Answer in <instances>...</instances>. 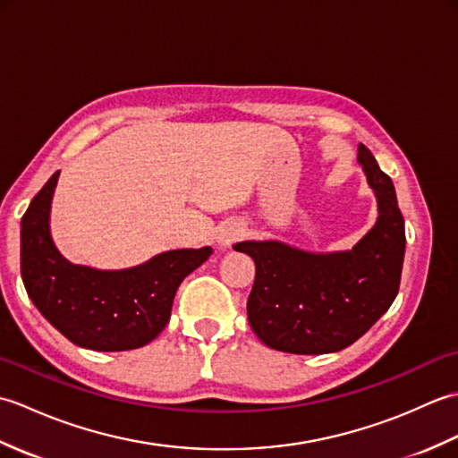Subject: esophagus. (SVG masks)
Segmentation results:
<instances>
[{
	"label": "esophagus",
	"mask_w": 458,
	"mask_h": 458,
	"mask_svg": "<svg viewBox=\"0 0 458 458\" xmlns=\"http://www.w3.org/2000/svg\"><path fill=\"white\" fill-rule=\"evenodd\" d=\"M242 236H244V226H242V224H238V222H228V224H224L222 230H220L218 244L220 246H232Z\"/></svg>",
	"instance_id": "34e87169"
}]
</instances>
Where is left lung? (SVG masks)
<instances>
[{"mask_svg": "<svg viewBox=\"0 0 458 458\" xmlns=\"http://www.w3.org/2000/svg\"><path fill=\"white\" fill-rule=\"evenodd\" d=\"M358 163L376 192L377 220L352 250L315 254L277 240L234 246L256 264L248 320L269 348L289 354L338 352L394 303L405 254L403 216L392 179L362 143Z\"/></svg>", "mask_w": 458, "mask_h": 458, "instance_id": "1", "label": "left lung"}]
</instances>
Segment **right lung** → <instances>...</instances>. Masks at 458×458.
<instances>
[{
  "instance_id": "1",
  "label": "right lung",
  "mask_w": 458,
  "mask_h": 458,
  "mask_svg": "<svg viewBox=\"0 0 458 458\" xmlns=\"http://www.w3.org/2000/svg\"><path fill=\"white\" fill-rule=\"evenodd\" d=\"M58 171L35 194L21 218V277L35 307L71 343L98 352L149 344L171 318L181 281L212 248L171 250L130 269L74 266L48 230Z\"/></svg>"
}]
</instances>
